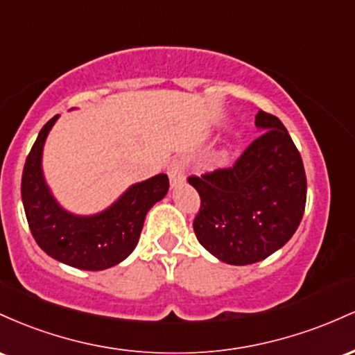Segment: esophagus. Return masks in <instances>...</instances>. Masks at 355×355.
Masks as SVG:
<instances>
[{"mask_svg":"<svg viewBox=\"0 0 355 355\" xmlns=\"http://www.w3.org/2000/svg\"><path fill=\"white\" fill-rule=\"evenodd\" d=\"M186 162L182 159H174L167 167V176L171 179V186H179L184 182Z\"/></svg>","mask_w":355,"mask_h":355,"instance_id":"34e87169","label":"esophagus"}]
</instances>
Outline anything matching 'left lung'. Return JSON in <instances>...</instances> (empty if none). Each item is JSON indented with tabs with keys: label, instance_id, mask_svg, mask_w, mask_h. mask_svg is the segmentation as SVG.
<instances>
[{
	"label": "left lung",
	"instance_id": "obj_1",
	"mask_svg": "<svg viewBox=\"0 0 355 355\" xmlns=\"http://www.w3.org/2000/svg\"><path fill=\"white\" fill-rule=\"evenodd\" d=\"M254 124L261 134L233 166L188 178L201 198L198 241L230 265L257 263L280 250L305 211L304 162L288 130L263 110Z\"/></svg>",
	"mask_w": 355,
	"mask_h": 355
}]
</instances>
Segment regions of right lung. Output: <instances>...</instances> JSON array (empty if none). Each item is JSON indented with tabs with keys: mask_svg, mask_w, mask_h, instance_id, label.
<instances>
[{
	"mask_svg": "<svg viewBox=\"0 0 355 355\" xmlns=\"http://www.w3.org/2000/svg\"><path fill=\"white\" fill-rule=\"evenodd\" d=\"M58 115L40 130L21 176V199L31 234L40 248L80 270H105L125 260L137 246L147 211L167 194L166 174L132 184L112 206L92 216L65 211L50 193L42 171L43 144Z\"/></svg>",
	"mask_w": 355,
	"mask_h": 355,
	"instance_id": "obj_1",
	"label": "right lung"
}]
</instances>
